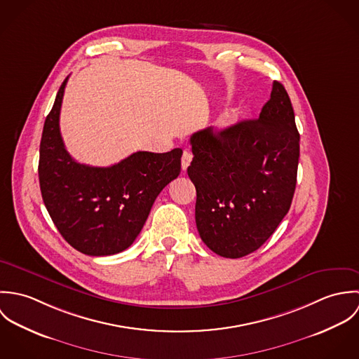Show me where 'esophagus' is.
I'll return each mask as SVG.
<instances>
[{"label": "esophagus", "instance_id": "34e87169", "mask_svg": "<svg viewBox=\"0 0 359 359\" xmlns=\"http://www.w3.org/2000/svg\"><path fill=\"white\" fill-rule=\"evenodd\" d=\"M192 157H194V154H191V152H188V151H185V152L182 154V157H181L182 170H187V168L189 167V164H191V161H192Z\"/></svg>", "mask_w": 359, "mask_h": 359}]
</instances>
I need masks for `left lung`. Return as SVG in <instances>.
Returning <instances> with one entry per match:
<instances>
[{"label": "left lung", "instance_id": "left-lung-1", "mask_svg": "<svg viewBox=\"0 0 359 359\" xmlns=\"http://www.w3.org/2000/svg\"><path fill=\"white\" fill-rule=\"evenodd\" d=\"M188 175L196 188L195 218L218 256L256 252L287 214L297 182L300 134L285 87L273 81L256 120L191 137Z\"/></svg>", "mask_w": 359, "mask_h": 359}]
</instances>
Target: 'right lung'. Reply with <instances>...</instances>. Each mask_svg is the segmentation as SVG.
I'll return each mask as SVG.
<instances>
[{
  "label": "right lung",
  "instance_id": "1",
  "mask_svg": "<svg viewBox=\"0 0 359 359\" xmlns=\"http://www.w3.org/2000/svg\"><path fill=\"white\" fill-rule=\"evenodd\" d=\"M67 79L44 123L39 161L43 201L72 248L87 256L117 255L134 243L157 195L180 175L182 151L135 152L110 167L77 163L59 130Z\"/></svg>",
  "mask_w": 359,
  "mask_h": 359
}]
</instances>
